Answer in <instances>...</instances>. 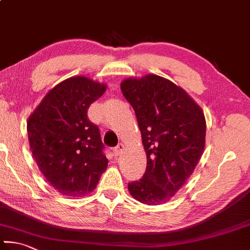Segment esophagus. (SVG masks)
Segmentation results:
<instances>
[{
	"label": "esophagus",
	"instance_id": "esophagus-1",
	"mask_svg": "<svg viewBox=\"0 0 250 250\" xmlns=\"http://www.w3.org/2000/svg\"><path fill=\"white\" fill-rule=\"evenodd\" d=\"M124 149H125L124 144H122V143H119V144L117 145L116 147H113V154H115L116 156L120 155V154L122 153V151H124Z\"/></svg>",
	"mask_w": 250,
	"mask_h": 250
}]
</instances>
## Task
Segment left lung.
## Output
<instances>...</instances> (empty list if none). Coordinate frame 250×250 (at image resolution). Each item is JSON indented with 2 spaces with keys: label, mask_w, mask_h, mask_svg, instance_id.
Returning <instances> with one entry per match:
<instances>
[{
  "label": "left lung",
  "mask_w": 250,
  "mask_h": 250,
  "mask_svg": "<svg viewBox=\"0 0 250 250\" xmlns=\"http://www.w3.org/2000/svg\"><path fill=\"white\" fill-rule=\"evenodd\" d=\"M120 88L134 109L146 153L145 174L128 190L141 203H165L200 161L207 131L203 110L185 89L155 74L125 79Z\"/></svg>",
  "instance_id": "8db88e82"
}]
</instances>
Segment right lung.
<instances>
[{
	"label": "right lung",
	"instance_id": "1",
	"mask_svg": "<svg viewBox=\"0 0 250 250\" xmlns=\"http://www.w3.org/2000/svg\"><path fill=\"white\" fill-rule=\"evenodd\" d=\"M105 83L72 76L54 86L27 121L31 153L44 178L63 196H86L96 188L108 160L87 110Z\"/></svg>",
	"mask_w": 250,
	"mask_h": 250
}]
</instances>
